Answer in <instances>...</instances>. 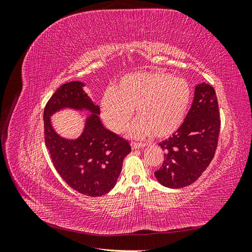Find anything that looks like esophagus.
<instances>
[{
  "label": "esophagus",
  "mask_w": 252,
  "mask_h": 252,
  "mask_svg": "<svg viewBox=\"0 0 252 252\" xmlns=\"http://www.w3.org/2000/svg\"><path fill=\"white\" fill-rule=\"evenodd\" d=\"M145 146H146V144H144V143H131L132 149H140Z\"/></svg>",
  "instance_id": "esophagus-1"
}]
</instances>
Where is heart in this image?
Returning a JSON list of instances; mask_svg holds the SVG:
<instances>
[{
    "label": "heart",
    "mask_w": 252,
    "mask_h": 252,
    "mask_svg": "<svg viewBox=\"0 0 252 252\" xmlns=\"http://www.w3.org/2000/svg\"><path fill=\"white\" fill-rule=\"evenodd\" d=\"M191 88L187 81L165 71L134 72L124 75L116 87L106 89L101 98L102 117L112 131L127 127L136 107L140 117L129 129L133 138L154 134L167 138L184 123Z\"/></svg>",
    "instance_id": "b5f03b06"
}]
</instances>
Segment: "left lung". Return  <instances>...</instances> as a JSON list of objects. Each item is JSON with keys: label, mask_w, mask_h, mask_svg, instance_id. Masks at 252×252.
I'll return each mask as SVG.
<instances>
[{"label": "left lung", "mask_w": 252, "mask_h": 252, "mask_svg": "<svg viewBox=\"0 0 252 252\" xmlns=\"http://www.w3.org/2000/svg\"><path fill=\"white\" fill-rule=\"evenodd\" d=\"M220 120L216 91L195 86L193 102L179 130L161 143L164 162L155 172L161 185L178 189L191 185L209 166L218 147Z\"/></svg>", "instance_id": "8db88e82"}]
</instances>
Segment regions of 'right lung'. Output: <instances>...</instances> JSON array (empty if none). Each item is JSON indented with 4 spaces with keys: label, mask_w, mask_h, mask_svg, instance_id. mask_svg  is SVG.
<instances>
[{
    "label": "right lung",
    "mask_w": 252,
    "mask_h": 252,
    "mask_svg": "<svg viewBox=\"0 0 252 252\" xmlns=\"http://www.w3.org/2000/svg\"><path fill=\"white\" fill-rule=\"evenodd\" d=\"M83 87L84 83L79 81L63 84L49 98L43 116L45 144L55 168L68 185L82 194L101 196L117 184L131 147L128 141L103 126L100 107ZM66 108L91 113L77 139L63 138L51 124V116Z\"/></svg>",
    "instance_id": "1"
}]
</instances>
